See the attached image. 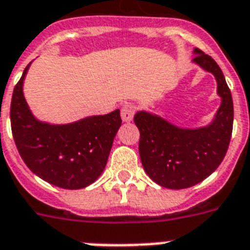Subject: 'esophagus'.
I'll list each match as a JSON object with an SVG mask.
<instances>
[{"label": "esophagus", "instance_id": "obj_1", "mask_svg": "<svg viewBox=\"0 0 250 250\" xmlns=\"http://www.w3.org/2000/svg\"><path fill=\"white\" fill-rule=\"evenodd\" d=\"M133 115H135V106L132 104H125V105L122 106L121 117L123 121L128 123L133 119Z\"/></svg>", "mask_w": 250, "mask_h": 250}]
</instances>
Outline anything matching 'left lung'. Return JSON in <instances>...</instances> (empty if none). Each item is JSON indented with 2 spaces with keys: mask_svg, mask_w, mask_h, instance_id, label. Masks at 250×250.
<instances>
[{
  "mask_svg": "<svg viewBox=\"0 0 250 250\" xmlns=\"http://www.w3.org/2000/svg\"><path fill=\"white\" fill-rule=\"evenodd\" d=\"M193 62L217 80L221 106L213 122L200 128H182L160 115L137 111L133 121L140 131L139 153L153 182L170 189L196 186L222 164L229 149L233 125L231 90L217 62L194 49Z\"/></svg>",
  "mask_w": 250,
  "mask_h": 250,
  "instance_id": "obj_1",
  "label": "left lung"
}]
</instances>
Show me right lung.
Segmentation results:
<instances>
[{"label":"right lung","instance_id":"right-lung-1","mask_svg":"<svg viewBox=\"0 0 250 250\" xmlns=\"http://www.w3.org/2000/svg\"><path fill=\"white\" fill-rule=\"evenodd\" d=\"M29 64L14 88L10 106L18 152L29 170L45 182L64 189L85 188L105 168L122 125L121 111L86 117L68 125L40 122L33 117L23 94Z\"/></svg>","mask_w":250,"mask_h":250}]
</instances>
